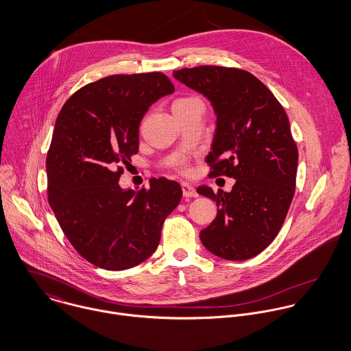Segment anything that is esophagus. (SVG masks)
I'll return each instance as SVG.
<instances>
[{
    "label": "esophagus",
    "instance_id": "34e87169",
    "mask_svg": "<svg viewBox=\"0 0 351 351\" xmlns=\"http://www.w3.org/2000/svg\"><path fill=\"white\" fill-rule=\"evenodd\" d=\"M182 190H183V195L189 197V198H195L198 197V193L195 190L194 186L189 184V183H182Z\"/></svg>",
    "mask_w": 351,
    "mask_h": 351
}]
</instances>
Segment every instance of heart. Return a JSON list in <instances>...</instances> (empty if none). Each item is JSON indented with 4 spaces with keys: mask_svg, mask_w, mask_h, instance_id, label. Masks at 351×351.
Listing matches in <instances>:
<instances>
[{
    "mask_svg": "<svg viewBox=\"0 0 351 351\" xmlns=\"http://www.w3.org/2000/svg\"><path fill=\"white\" fill-rule=\"evenodd\" d=\"M194 99H195V97H183V99H178L173 104L190 101V100H194ZM176 169H178L179 172H182V173H189V172H190V165H189V162H187L186 160H180V161L176 162Z\"/></svg>",
    "mask_w": 351,
    "mask_h": 351,
    "instance_id": "1",
    "label": "heart"
}]
</instances>
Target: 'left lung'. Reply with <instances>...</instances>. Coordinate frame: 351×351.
Masks as SVG:
<instances>
[{"label":"left lung","mask_w":351,"mask_h":351,"mask_svg":"<svg viewBox=\"0 0 351 351\" xmlns=\"http://www.w3.org/2000/svg\"><path fill=\"white\" fill-rule=\"evenodd\" d=\"M173 77L205 95L217 115L209 176L236 179L230 193L197 189L218 209L201 241L222 259L254 258L277 237L295 191L298 149L287 115L250 71L205 65Z\"/></svg>","instance_id":"obj_1"}]
</instances>
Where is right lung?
<instances>
[{
    "label": "right lung",
    "instance_id": "right-lung-1",
    "mask_svg": "<svg viewBox=\"0 0 351 351\" xmlns=\"http://www.w3.org/2000/svg\"><path fill=\"white\" fill-rule=\"evenodd\" d=\"M173 90L160 71L114 74L74 92L57 118L46 158L49 204L74 250L100 269L146 261L182 199L179 183L165 178L138 193L118 184L138 153L143 115Z\"/></svg>",
    "mask_w": 351,
    "mask_h": 351
}]
</instances>
